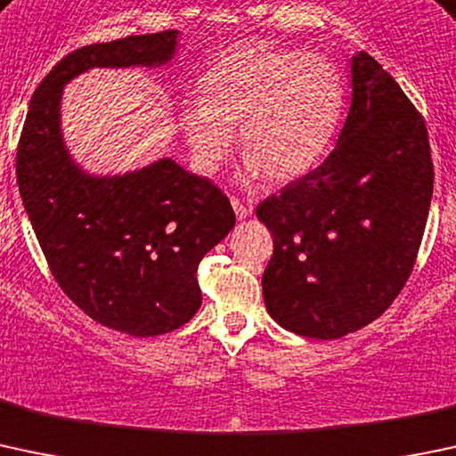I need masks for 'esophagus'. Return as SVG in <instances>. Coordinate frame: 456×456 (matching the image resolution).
Wrapping results in <instances>:
<instances>
[{
  "label": "esophagus",
  "instance_id": "obj_1",
  "mask_svg": "<svg viewBox=\"0 0 456 456\" xmlns=\"http://www.w3.org/2000/svg\"><path fill=\"white\" fill-rule=\"evenodd\" d=\"M232 205H233V212H236V216H238V220H244L251 216V205L242 203V200L236 199V196L232 199Z\"/></svg>",
  "mask_w": 456,
  "mask_h": 456
}]
</instances>
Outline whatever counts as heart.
<instances>
[{
    "label": "heart",
    "mask_w": 456,
    "mask_h": 456,
    "mask_svg": "<svg viewBox=\"0 0 456 456\" xmlns=\"http://www.w3.org/2000/svg\"><path fill=\"white\" fill-rule=\"evenodd\" d=\"M345 107L338 65L319 52L242 43L218 54L183 102L181 131L196 170L214 175L238 128L244 176L295 181L323 159Z\"/></svg>",
    "instance_id": "b5f03b06"
}]
</instances>
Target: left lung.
<instances>
[{"label": "left lung", "instance_id": "8db88e82", "mask_svg": "<svg viewBox=\"0 0 456 456\" xmlns=\"http://www.w3.org/2000/svg\"><path fill=\"white\" fill-rule=\"evenodd\" d=\"M349 65L352 107L334 151L257 205L273 233L268 314L321 341L365 328L400 295L433 199L424 118L367 52Z\"/></svg>", "mask_w": 456, "mask_h": 456}]
</instances>
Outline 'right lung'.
I'll return each instance as SVG.
<instances>
[{
	"instance_id": "1",
	"label": "right lung",
	"mask_w": 456,
	"mask_h": 456,
	"mask_svg": "<svg viewBox=\"0 0 456 456\" xmlns=\"http://www.w3.org/2000/svg\"><path fill=\"white\" fill-rule=\"evenodd\" d=\"M176 37H126L67 54L32 95L17 148L23 208L54 280L85 314L131 337L172 332L196 314V268L236 214L212 181L170 157L124 175H89L65 146L61 98L94 67L170 63Z\"/></svg>"
}]
</instances>
